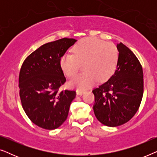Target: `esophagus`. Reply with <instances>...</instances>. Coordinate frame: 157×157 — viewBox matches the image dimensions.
I'll return each mask as SVG.
<instances>
[{
    "label": "esophagus",
    "mask_w": 157,
    "mask_h": 157,
    "mask_svg": "<svg viewBox=\"0 0 157 157\" xmlns=\"http://www.w3.org/2000/svg\"><path fill=\"white\" fill-rule=\"evenodd\" d=\"M84 94V91H80V90H76V95L77 96H82L83 94Z\"/></svg>",
    "instance_id": "34e87169"
}]
</instances>
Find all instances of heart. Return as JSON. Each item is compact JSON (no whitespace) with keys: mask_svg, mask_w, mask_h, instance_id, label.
<instances>
[{"mask_svg":"<svg viewBox=\"0 0 157 157\" xmlns=\"http://www.w3.org/2000/svg\"><path fill=\"white\" fill-rule=\"evenodd\" d=\"M73 53H66L60 59V67L64 74L73 76L84 63L86 72L75 76L68 82L71 87L80 91L91 88L98 80L105 81L112 76L117 67L119 53L111 43L95 38L81 40L73 48Z\"/></svg>","mask_w":157,"mask_h":157,"instance_id":"heart-1","label":"heart"}]
</instances>
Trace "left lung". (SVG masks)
Returning a JSON list of instances; mask_svg holds the SVG:
<instances>
[{"label":"left lung","mask_w":157,"mask_h":157,"mask_svg":"<svg viewBox=\"0 0 157 157\" xmlns=\"http://www.w3.org/2000/svg\"><path fill=\"white\" fill-rule=\"evenodd\" d=\"M119 56L114 74L93 90L94 111L105 126L115 127L126 123L140 106L144 91L143 71L134 53L119 43Z\"/></svg>","instance_id":"left-lung-1"}]
</instances>
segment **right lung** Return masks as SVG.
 <instances>
[{
	"label": "right lung",
	"mask_w": 157,
	"mask_h": 157,
	"mask_svg": "<svg viewBox=\"0 0 157 157\" xmlns=\"http://www.w3.org/2000/svg\"><path fill=\"white\" fill-rule=\"evenodd\" d=\"M77 40L64 38L47 43L26 58L19 74L20 97L28 117L48 130L59 128L67 119L76 91H59L66 82L60 59Z\"/></svg>",
	"instance_id": "add662e5"
}]
</instances>
